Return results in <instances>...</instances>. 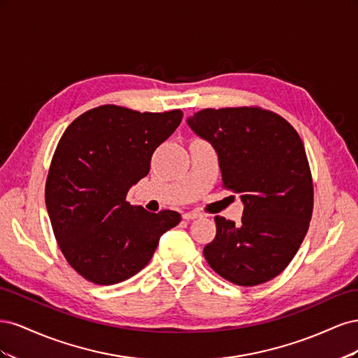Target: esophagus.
<instances>
[{"label": "esophagus", "instance_id": "34e87169", "mask_svg": "<svg viewBox=\"0 0 358 358\" xmlns=\"http://www.w3.org/2000/svg\"><path fill=\"white\" fill-rule=\"evenodd\" d=\"M182 216H183V220L191 221V220H196V218H199L200 213H199V212H196V210H192V212H185V213H183Z\"/></svg>", "mask_w": 358, "mask_h": 358}]
</instances>
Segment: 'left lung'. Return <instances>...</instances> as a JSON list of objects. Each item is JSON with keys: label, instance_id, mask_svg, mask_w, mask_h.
Here are the masks:
<instances>
[{"label": "left lung", "instance_id": "obj_1", "mask_svg": "<svg viewBox=\"0 0 358 358\" xmlns=\"http://www.w3.org/2000/svg\"><path fill=\"white\" fill-rule=\"evenodd\" d=\"M188 125L218 154L222 188L245 204L239 224L215 216L206 262L236 285L264 284L294 258L312 218L313 182L301 138L287 119L258 106L203 109Z\"/></svg>", "mask_w": 358, "mask_h": 358}]
</instances>
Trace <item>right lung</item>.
Returning <instances> with one entry per match:
<instances>
[{
    "instance_id": "add662e5",
    "label": "right lung",
    "mask_w": 358,
    "mask_h": 358,
    "mask_svg": "<svg viewBox=\"0 0 358 358\" xmlns=\"http://www.w3.org/2000/svg\"><path fill=\"white\" fill-rule=\"evenodd\" d=\"M182 116L179 109L140 113L104 104L76 117L59 138L46 208L61 252L90 282L113 285L134 276L152 258L159 237L180 222L175 210L152 213L125 199Z\"/></svg>"
}]
</instances>
